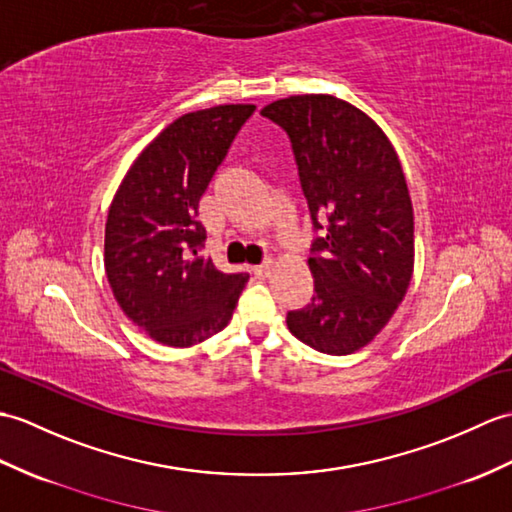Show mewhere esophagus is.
<instances>
[{"mask_svg":"<svg viewBox=\"0 0 512 512\" xmlns=\"http://www.w3.org/2000/svg\"><path fill=\"white\" fill-rule=\"evenodd\" d=\"M270 268H272V261H264V264H259V266L253 268V275L259 277V279H264V277L270 275Z\"/></svg>","mask_w":512,"mask_h":512,"instance_id":"obj_1","label":"esophagus"}]
</instances>
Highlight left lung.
<instances>
[{"mask_svg": "<svg viewBox=\"0 0 512 512\" xmlns=\"http://www.w3.org/2000/svg\"><path fill=\"white\" fill-rule=\"evenodd\" d=\"M290 137L314 231L312 303L288 329L320 353L349 355L386 327L414 266L406 176L384 130L334 95H292L261 109Z\"/></svg>", "mask_w": 512, "mask_h": 512, "instance_id": "obj_1", "label": "left lung"}]
</instances>
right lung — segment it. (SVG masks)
<instances>
[{
	"mask_svg": "<svg viewBox=\"0 0 512 512\" xmlns=\"http://www.w3.org/2000/svg\"><path fill=\"white\" fill-rule=\"evenodd\" d=\"M253 104L178 117L130 165L111 202L104 268L122 312L168 347H192L231 320L246 272H220L200 253L198 202Z\"/></svg>",
	"mask_w": 512,
	"mask_h": 512,
	"instance_id": "right-lung-1",
	"label": "right lung"
}]
</instances>
